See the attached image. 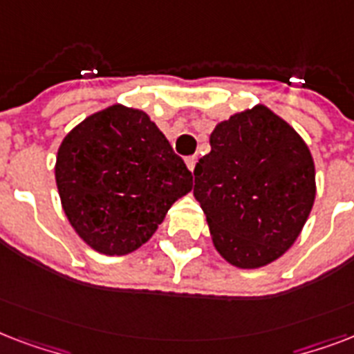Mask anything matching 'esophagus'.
<instances>
[{
	"label": "esophagus",
	"mask_w": 354,
	"mask_h": 354,
	"mask_svg": "<svg viewBox=\"0 0 354 354\" xmlns=\"http://www.w3.org/2000/svg\"><path fill=\"white\" fill-rule=\"evenodd\" d=\"M186 168L190 169V171H194V168H196V164H197V157L196 155H192V157H186Z\"/></svg>",
	"instance_id": "34e87169"
}]
</instances>
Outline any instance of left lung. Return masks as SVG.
I'll return each instance as SVG.
<instances>
[{
	"label": "left lung",
	"instance_id": "8db88e82",
	"mask_svg": "<svg viewBox=\"0 0 354 354\" xmlns=\"http://www.w3.org/2000/svg\"><path fill=\"white\" fill-rule=\"evenodd\" d=\"M194 197L216 251L240 270L281 259L316 199L314 158L288 122L254 105L220 122L194 169Z\"/></svg>",
	"mask_w": 354,
	"mask_h": 354
}]
</instances>
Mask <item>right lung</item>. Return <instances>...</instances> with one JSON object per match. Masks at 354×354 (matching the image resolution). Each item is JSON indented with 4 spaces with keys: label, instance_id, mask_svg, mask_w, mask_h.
<instances>
[{
    "label": "right lung",
    "instance_id": "obj_1",
    "mask_svg": "<svg viewBox=\"0 0 354 354\" xmlns=\"http://www.w3.org/2000/svg\"><path fill=\"white\" fill-rule=\"evenodd\" d=\"M55 180L73 231L109 257L142 248L192 190V174L151 118L118 103L66 134Z\"/></svg>",
    "mask_w": 354,
    "mask_h": 354
}]
</instances>
